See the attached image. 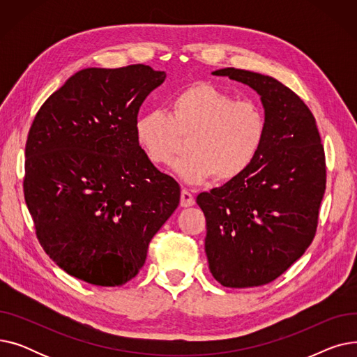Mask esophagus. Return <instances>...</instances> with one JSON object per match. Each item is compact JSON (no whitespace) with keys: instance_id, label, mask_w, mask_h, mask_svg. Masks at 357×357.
Wrapping results in <instances>:
<instances>
[{"instance_id":"1","label":"esophagus","mask_w":357,"mask_h":357,"mask_svg":"<svg viewBox=\"0 0 357 357\" xmlns=\"http://www.w3.org/2000/svg\"><path fill=\"white\" fill-rule=\"evenodd\" d=\"M195 204L194 195L188 191V190H182L181 191V207L186 208V207H191V205Z\"/></svg>"}]
</instances>
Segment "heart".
I'll use <instances>...</instances> for the list:
<instances>
[{
	"label": "heart",
	"instance_id": "heart-1",
	"mask_svg": "<svg viewBox=\"0 0 357 357\" xmlns=\"http://www.w3.org/2000/svg\"><path fill=\"white\" fill-rule=\"evenodd\" d=\"M266 135V120L252 101L234 98L208 82L185 88L171 97L167 112L152 109L139 116L135 137L153 165L171 163L188 137L190 155L174 165L186 183L217 178L230 181L248 171Z\"/></svg>",
	"mask_w": 357,
	"mask_h": 357
}]
</instances>
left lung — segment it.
Returning a JSON list of instances; mask_svg holds the SVG:
<instances>
[{
  "instance_id": "left-lung-1",
  "label": "left lung",
  "mask_w": 357,
  "mask_h": 357,
  "mask_svg": "<svg viewBox=\"0 0 357 357\" xmlns=\"http://www.w3.org/2000/svg\"><path fill=\"white\" fill-rule=\"evenodd\" d=\"M211 73L257 92L266 135L248 171L197 197L207 220L208 268L222 287L265 285L314 238L326 191L324 149L312 112L288 86L245 69Z\"/></svg>"
}]
</instances>
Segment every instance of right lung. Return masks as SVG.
Wrapping results in <instances>:
<instances>
[{"label":"right lung","instance_id":"add662e5","mask_svg":"<svg viewBox=\"0 0 357 357\" xmlns=\"http://www.w3.org/2000/svg\"><path fill=\"white\" fill-rule=\"evenodd\" d=\"M166 79L146 65L86 68L46 100L26 143L24 198L42 248L70 276L120 287L179 205V183L135 137L140 105Z\"/></svg>","mask_w":357,"mask_h":357}]
</instances>
